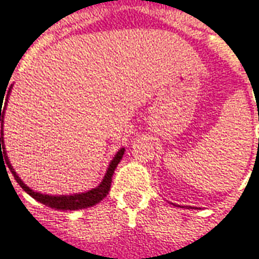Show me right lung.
I'll list each match as a JSON object with an SVG mask.
<instances>
[{"instance_id": "obj_1", "label": "right lung", "mask_w": 259, "mask_h": 259, "mask_svg": "<svg viewBox=\"0 0 259 259\" xmlns=\"http://www.w3.org/2000/svg\"><path fill=\"white\" fill-rule=\"evenodd\" d=\"M11 90H8V93ZM8 101V98H5V102ZM1 102L3 98H1ZM4 113H5V109H3V105L0 108V122L1 127L4 126ZM124 148H120L116 155L113 157V159L109 163L108 166V170L104 179L100 185L97 186L96 189H91V190L85 191V193H80V194H72V195H50V194H41V193H37V191H33L31 189H29L27 186L22 182L19 176L16 175L15 169L12 168V165L9 162L8 157H7V152H5V146H4V133L1 130V137H0V162L1 161H5L7 166L9 168V170L14 175L15 180L19 183V186L23 189V190L27 193L29 195H31L34 200H37L38 202H41L44 205L50 206V208H55V209H61V211H76V209H83V208H89V206H93L98 204L100 201H102L105 197H107L108 191L111 189V182H112V175L115 172V169L118 166V163L120 162V159L123 157ZM4 157H3L2 155Z\"/></svg>"}]
</instances>
